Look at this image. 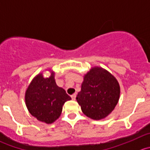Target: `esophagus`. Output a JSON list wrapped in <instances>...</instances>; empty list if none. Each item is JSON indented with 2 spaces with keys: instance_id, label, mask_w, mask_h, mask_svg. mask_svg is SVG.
Segmentation results:
<instances>
[{
  "instance_id": "obj_1",
  "label": "esophagus",
  "mask_w": 150,
  "mask_h": 150,
  "mask_svg": "<svg viewBox=\"0 0 150 150\" xmlns=\"http://www.w3.org/2000/svg\"><path fill=\"white\" fill-rule=\"evenodd\" d=\"M71 97H72V100H75V98H76V94H72V95H71Z\"/></svg>"
}]
</instances>
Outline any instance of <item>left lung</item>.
<instances>
[{"mask_svg":"<svg viewBox=\"0 0 150 150\" xmlns=\"http://www.w3.org/2000/svg\"><path fill=\"white\" fill-rule=\"evenodd\" d=\"M120 94L117 79L105 69L94 67L84 76L76 100L85 115L99 120L111 113L118 103Z\"/></svg>","mask_w":150,"mask_h":150,"instance_id":"8db88e82","label":"left lung"}]
</instances>
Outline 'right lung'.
Returning a JSON list of instances; mask_svg holds the SVG:
<instances>
[{
	"label": "right lung",
	"instance_id": "right-lung-1",
	"mask_svg": "<svg viewBox=\"0 0 150 150\" xmlns=\"http://www.w3.org/2000/svg\"><path fill=\"white\" fill-rule=\"evenodd\" d=\"M71 97L58 86L54 73L45 78L39 74L33 78L25 92V103L30 114L41 122L50 124L61 115L65 102Z\"/></svg>",
	"mask_w": 150,
	"mask_h": 150
}]
</instances>
